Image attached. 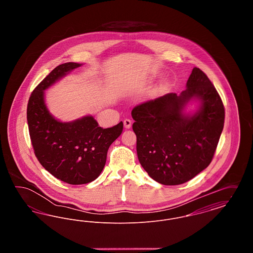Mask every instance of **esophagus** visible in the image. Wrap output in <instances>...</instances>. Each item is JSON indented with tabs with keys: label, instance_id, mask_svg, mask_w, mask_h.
<instances>
[{
	"label": "esophagus",
	"instance_id": "obj_1",
	"mask_svg": "<svg viewBox=\"0 0 253 253\" xmlns=\"http://www.w3.org/2000/svg\"><path fill=\"white\" fill-rule=\"evenodd\" d=\"M123 124H124V127L126 129H130L131 126H132V121L129 120V119H126V120H124V121H123Z\"/></svg>",
	"mask_w": 253,
	"mask_h": 253
}]
</instances>
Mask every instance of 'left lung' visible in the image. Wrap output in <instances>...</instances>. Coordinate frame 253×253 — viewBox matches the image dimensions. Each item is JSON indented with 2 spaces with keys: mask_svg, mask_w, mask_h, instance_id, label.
Listing matches in <instances>:
<instances>
[{
  "mask_svg": "<svg viewBox=\"0 0 253 253\" xmlns=\"http://www.w3.org/2000/svg\"><path fill=\"white\" fill-rule=\"evenodd\" d=\"M192 99L201 101L192 116L182 113ZM138 160L163 185L191 180L211 162L224 128L225 108L207 75L194 67L187 89L136 105L132 111Z\"/></svg>",
  "mask_w": 253,
  "mask_h": 253,
  "instance_id": "obj_1",
  "label": "left lung"
}]
</instances>
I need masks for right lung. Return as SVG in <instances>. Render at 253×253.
Wrapping results in <instances>:
<instances>
[{
    "instance_id": "1",
    "label": "right lung",
    "mask_w": 253,
    "mask_h": 253,
    "mask_svg": "<svg viewBox=\"0 0 253 253\" xmlns=\"http://www.w3.org/2000/svg\"><path fill=\"white\" fill-rule=\"evenodd\" d=\"M82 64L66 62L49 73L33 90L27 104V123L34 153L42 166L71 185L95 180L106 163L109 147L122 132V121L103 129L92 116L60 122L44 102V90Z\"/></svg>"
}]
</instances>
